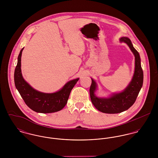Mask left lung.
<instances>
[{
    "mask_svg": "<svg viewBox=\"0 0 158 158\" xmlns=\"http://www.w3.org/2000/svg\"><path fill=\"white\" fill-rule=\"evenodd\" d=\"M120 41L128 45L135 56V73L131 82L125 90L119 93L114 94L108 98H100L95 95L97 84L91 78L92 83L89 89L91 102L97 110L103 113L116 114L128 110L135 103L143 85V73L140 64L139 53L134 48L128 38L122 37L120 39Z\"/></svg>",
    "mask_w": 158,
    "mask_h": 158,
    "instance_id": "obj_1",
    "label": "left lung"
}]
</instances>
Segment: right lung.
Wrapping results in <instances>:
<instances>
[{
	"instance_id": "obj_1",
	"label": "right lung",
	"mask_w": 158,
	"mask_h": 158,
	"mask_svg": "<svg viewBox=\"0 0 158 158\" xmlns=\"http://www.w3.org/2000/svg\"><path fill=\"white\" fill-rule=\"evenodd\" d=\"M23 48L18 58L15 70V84L25 104L33 111L40 113H55L61 110L66 105L71 92L79 78L68 82L62 89L54 93H44L34 89L23 78L21 73Z\"/></svg>"
}]
</instances>
